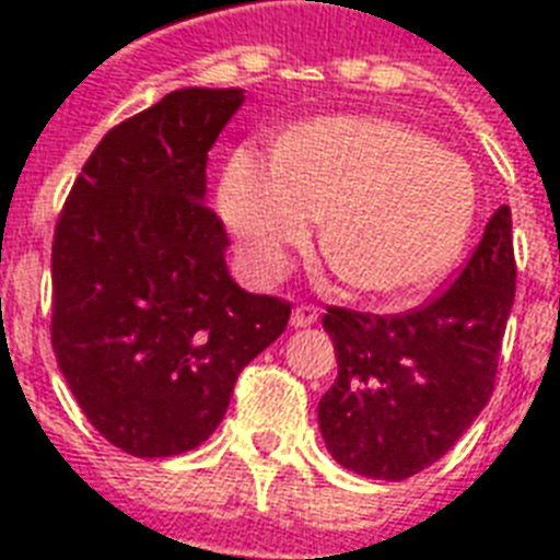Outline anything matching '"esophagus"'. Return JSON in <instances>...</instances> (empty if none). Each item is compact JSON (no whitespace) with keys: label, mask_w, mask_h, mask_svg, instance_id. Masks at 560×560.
Segmentation results:
<instances>
[{"label":"esophagus","mask_w":560,"mask_h":560,"mask_svg":"<svg viewBox=\"0 0 560 560\" xmlns=\"http://www.w3.org/2000/svg\"><path fill=\"white\" fill-rule=\"evenodd\" d=\"M316 319H319V311L314 305H296L293 307V316H290V325L293 328H311Z\"/></svg>","instance_id":"34e87169"}]
</instances>
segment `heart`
<instances>
[{"instance_id":"obj_1","label":"heart","mask_w":560,"mask_h":560,"mask_svg":"<svg viewBox=\"0 0 560 560\" xmlns=\"http://www.w3.org/2000/svg\"><path fill=\"white\" fill-rule=\"evenodd\" d=\"M223 211L255 272L276 276L319 214L323 255L351 288L409 293L442 276L474 223L468 165L383 118L334 116L290 133L279 156L237 151Z\"/></svg>"}]
</instances>
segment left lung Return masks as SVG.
I'll return each mask as SVG.
<instances>
[{
    "label": "left lung",
    "instance_id": "1",
    "mask_svg": "<svg viewBox=\"0 0 560 560\" xmlns=\"http://www.w3.org/2000/svg\"><path fill=\"white\" fill-rule=\"evenodd\" d=\"M514 284L512 209L500 206L451 288L424 305L383 316L328 305L340 372L319 430L342 468L395 482L459 442L494 392Z\"/></svg>",
    "mask_w": 560,
    "mask_h": 560
}]
</instances>
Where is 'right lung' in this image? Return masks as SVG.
<instances>
[{
  "instance_id": "1",
  "label": "right lung",
  "mask_w": 560,
  "mask_h": 560,
  "mask_svg": "<svg viewBox=\"0 0 560 560\" xmlns=\"http://www.w3.org/2000/svg\"><path fill=\"white\" fill-rule=\"evenodd\" d=\"M241 90H177L116 125L74 179L51 244V349L109 444L160 459L214 433L237 374L281 337L290 302L229 279L202 202L209 148Z\"/></svg>"
}]
</instances>
